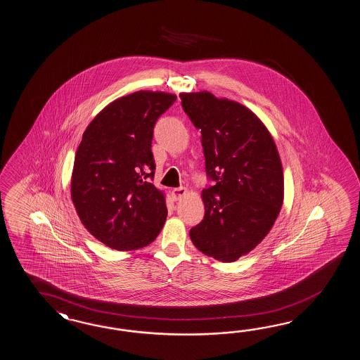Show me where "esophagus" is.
Returning <instances> with one entry per match:
<instances>
[{
  "instance_id": "34e87169",
  "label": "esophagus",
  "mask_w": 360,
  "mask_h": 360,
  "mask_svg": "<svg viewBox=\"0 0 360 360\" xmlns=\"http://www.w3.org/2000/svg\"><path fill=\"white\" fill-rule=\"evenodd\" d=\"M186 192L187 190L184 188V187H178V188H174V190H172V198L173 200H179L184 198V195H186Z\"/></svg>"
}]
</instances>
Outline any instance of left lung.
<instances>
[{
	"mask_svg": "<svg viewBox=\"0 0 360 360\" xmlns=\"http://www.w3.org/2000/svg\"><path fill=\"white\" fill-rule=\"evenodd\" d=\"M179 96L201 131L212 182L201 192L204 219L190 238L204 255L233 262L256 248L279 216L284 198L279 153L262 121L243 104L208 91Z\"/></svg>",
	"mask_w": 360,
	"mask_h": 360,
	"instance_id": "obj_1",
	"label": "left lung"
}]
</instances>
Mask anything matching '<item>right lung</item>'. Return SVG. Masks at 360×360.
Returning <instances> with one entry per match:
<instances>
[{
  "label": "right lung",
  "mask_w": 360,
  "mask_h": 360,
  "mask_svg": "<svg viewBox=\"0 0 360 360\" xmlns=\"http://www.w3.org/2000/svg\"><path fill=\"white\" fill-rule=\"evenodd\" d=\"M176 99L143 90L122 96L82 134L71 196L82 224L110 248H143L165 224L164 193L151 184L156 168L151 144L156 121Z\"/></svg>",
  "instance_id": "1"
}]
</instances>
